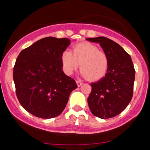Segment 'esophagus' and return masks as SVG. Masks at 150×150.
Listing matches in <instances>:
<instances>
[{"mask_svg": "<svg viewBox=\"0 0 150 150\" xmlns=\"http://www.w3.org/2000/svg\"><path fill=\"white\" fill-rule=\"evenodd\" d=\"M76 83H77V86H78V87H80V86L82 85V82L80 80H77Z\"/></svg>", "mask_w": 150, "mask_h": 150, "instance_id": "esophagus-1", "label": "esophagus"}]
</instances>
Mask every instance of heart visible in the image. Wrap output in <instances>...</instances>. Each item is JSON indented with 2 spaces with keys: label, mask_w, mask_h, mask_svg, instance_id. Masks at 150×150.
Masks as SVG:
<instances>
[{
  "label": "heart",
  "mask_w": 150,
  "mask_h": 150,
  "mask_svg": "<svg viewBox=\"0 0 150 150\" xmlns=\"http://www.w3.org/2000/svg\"><path fill=\"white\" fill-rule=\"evenodd\" d=\"M62 68L68 75H72L80 66L81 75L90 81L103 78L107 73L109 59L104 51L89 42L75 44L72 52L64 51L61 56Z\"/></svg>",
  "instance_id": "obj_1"
}]
</instances>
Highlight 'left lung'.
<instances>
[{
	"label": "left lung",
	"mask_w": 150,
	"mask_h": 150,
	"mask_svg": "<svg viewBox=\"0 0 150 150\" xmlns=\"http://www.w3.org/2000/svg\"><path fill=\"white\" fill-rule=\"evenodd\" d=\"M87 40L99 43L109 59L106 75L90 84L87 102L94 116L107 119L120 113L131 101L135 70L130 56L111 39L99 37Z\"/></svg>",
	"instance_id": "left-lung-1"
}]
</instances>
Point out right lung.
<instances>
[{"label": "right lung", "mask_w": 150, "mask_h": 150, "mask_svg": "<svg viewBox=\"0 0 150 150\" xmlns=\"http://www.w3.org/2000/svg\"><path fill=\"white\" fill-rule=\"evenodd\" d=\"M70 44L67 38L49 37L23 49L13 68L19 102L31 114L51 118L63 112L70 93L77 87L62 70V53Z\"/></svg>", "instance_id": "right-lung-1"}]
</instances>
